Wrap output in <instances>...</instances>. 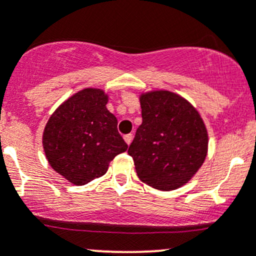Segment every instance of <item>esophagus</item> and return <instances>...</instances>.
I'll return each instance as SVG.
<instances>
[{
    "instance_id": "1",
    "label": "esophagus",
    "mask_w": 256,
    "mask_h": 256,
    "mask_svg": "<svg viewBox=\"0 0 256 256\" xmlns=\"http://www.w3.org/2000/svg\"><path fill=\"white\" fill-rule=\"evenodd\" d=\"M124 140H125L126 144H130L131 141H132V135H131V134H128V135L124 136Z\"/></svg>"
}]
</instances>
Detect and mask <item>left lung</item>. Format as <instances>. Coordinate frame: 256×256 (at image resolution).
Returning a JSON list of instances; mask_svg holds the SVG:
<instances>
[{
	"label": "left lung",
	"instance_id": "1",
	"mask_svg": "<svg viewBox=\"0 0 256 256\" xmlns=\"http://www.w3.org/2000/svg\"><path fill=\"white\" fill-rule=\"evenodd\" d=\"M140 102L142 124L128 151L136 174L156 190H176L204 162L207 128L197 110L174 92H146Z\"/></svg>",
	"mask_w": 256,
	"mask_h": 256
}]
</instances>
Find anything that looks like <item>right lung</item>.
I'll return each mask as SVG.
<instances>
[{
    "mask_svg": "<svg viewBox=\"0 0 256 256\" xmlns=\"http://www.w3.org/2000/svg\"><path fill=\"white\" fill-rule=\"evenodd\" d=\"M100 89L76 92L49 118L43 148L52 168L76 186L104 176L110 161L128 150L118 120Z\"/></svg>",
    "mask_w": 256,
    "mask_h": 256,
    "instance_id": "right-lung-1",
    "label": "right lung"
}]
</instances>
